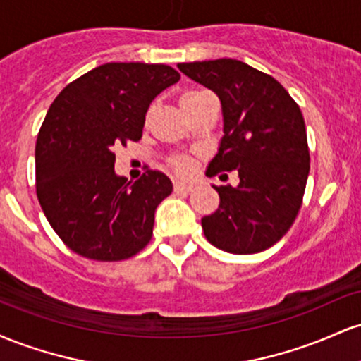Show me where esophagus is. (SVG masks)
Listing matches in <instances>:
<instances>
[{
  "label": "esophagus",
  "mask_w": 361,
  "mask_h": 361,
  "mask_svg": "<svg viewBox=\"0 0 361 361\" xmlns=\"http://www.w3.org/2000/svg\"><path fill=\"white\" fill-rule=\"evenodd\" d=\"M193 190L192 185H186V183H180V181H176L175 183V192L176 193H190Z\"/></svg>",
  "instance_id": "esophagus-1"
}]
</instances>
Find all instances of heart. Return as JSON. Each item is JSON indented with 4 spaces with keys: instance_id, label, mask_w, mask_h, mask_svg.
Returning a JSON list of instances; mask_svg holds the SVG:
<instances>
[{
    "instance_id": "1",
    "label": "heart",
    "mask_w": 361,
    "mask_h": 361,
    "mask_svg": "<svg viewBox=\"0 0 361 361\" xmlns=\"http://www.w3.org/2000/svg\"><path fill=\"white\" fill-rule=\"evenodd\" d=\"M209 97H210V94L207 93V91H200V90L186 91L185 94H181L180 105H181V109H183L185 114L188 115L190 111L195 109V106L200 105V103ZM152 111H154V109L151 106V109H149V111H147V115H146L147 122H149V118H151ZM171 168L175 169L176 175H180V176H190L193 173V163H192V159H188V157L175 156L171 159Z\"/></svg>"
}]
</instances>
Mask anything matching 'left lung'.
<instances>
[{"label":"left lung","mask_w":361,"mask_h":361,"mask_svg":"<svg viewBox=\"0 0 361 361\" xmlns=\"http://www.w3.org/2000/svg\"><path fill=\"white\" fill-rule=\"evenodd\" d=\"M178 69L222 103L224 137L207 176L238 171L239 185L214 186L221 204L202 219L207 241L233 255L271 247L299 214L310 156L302 111L270 74L235 59L183 62Z\"/></svg>","instance_id":"left-lung-1"}]
</instances>
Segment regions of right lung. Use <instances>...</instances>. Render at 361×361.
Segmentation results:
<instances>
[{
  "label": "right lung",
  "instance_id": "add662e5",
  "mask_svg": "<svg viewBox=\"0 0 361 361\" xmlns=\"http://www.w3.org/2000/svg\"><path fill=\"white\" fill-rule=\"evenodd\" d=\"M180 80L166 64L109 62L69 82L35 146L37 197L69 250L97 261L132 258L151 241L156 207L173 192L164 173L115 175V147L142 137L146 111Z\"/></svg>",
  "mask_w": 361,
  "mask_h": 361
}]
</instances>
